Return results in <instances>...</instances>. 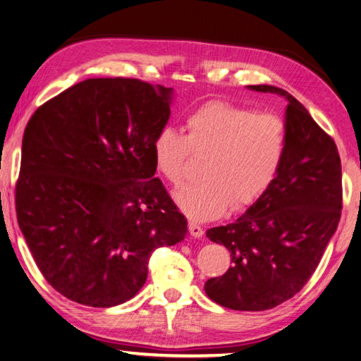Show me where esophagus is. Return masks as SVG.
Segmentation results:
<instances>
[{
  "label": "esophagus",
  "mask_w": 361,
  "mask_h": 361,
  "mask_svg": "<svg viewBox=\"0 0 361 361\" xmlns=\"http://www.w3.org/2000/svg\"><path fill=\"white\" fill-rule=\"evenodd\" d=\"M189 233H190V235H192L194 238H202V236H203V228L200 227V225L190 222V224H189Z\"/></svg>",
  "instance_id": "1"
}]
</instances>
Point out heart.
Returning a JSON list of instances; mask_svg holds the SVG:
<instances>
[{
    "instance_id": "b5f03b06",
    "label": "heart",
    "mask_w": 361,
    "mask_h": 361,
    "mask_svg": "<svg viewBox=\"0 0 361 361\" xmlns=\"http://www.w3.org/2000/svg\"><path fill=\"white\" fill-rule=\"evenodd\" d=\"M188 136L166 126L157 133L152 154L157 171L180 185L190 153L209 152L203 176L175 192L192 221H213L235 207L257 203L277 176L286 153V123L272 112H255L227 102H209L186 118Z\"/></svg>"
}]
</instances>
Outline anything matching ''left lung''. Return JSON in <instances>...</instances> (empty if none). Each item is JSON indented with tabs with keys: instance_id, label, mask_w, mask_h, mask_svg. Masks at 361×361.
Instances as JSON below:
<instances>
[{
	"instance_id": "1",
	"label": "left lung",
	"mask_w": 361,
	"mask_h": 361,
	"mask_svg": "<svg viewBox=\"0 0 361 361\" xmlns=\"http://www.w3.org/2000/svg\"><path fill=\"white\" fill-rule=\"evenodd\" d=\"M288 102L286 153L271 188L235 222L207 231L228 249L230 269L204 293L230 310L263 312L291 299L316 271L343 208L341 159L329 134L286 90L258 84Z\"/></svg>"
}]
</instances>
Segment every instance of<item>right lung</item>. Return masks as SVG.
Listing matches in <instances>:
<instances>
[{
	"mask_svg": "<svg viewBox=\"0 0 361 361\" xmlns=\"http://www.w3.org/2000/svg\"><path fill=\"white\" fill-rule=\"evenodd\" d=\"M172 98V87L90 78L27 122L18 227L40 272L67 299L97 308L133 299L152 252L185 239L188 221L154 178L152 154Z\"/></svg>",
	"mask_w": 361,
	"mask_h": 361,
	"instance_id": "1",
	"label": "right lung"
}]
</instances>
